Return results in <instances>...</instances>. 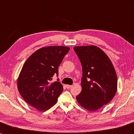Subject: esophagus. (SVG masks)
Listing matches in <instances>:
<instances>
[{
  "mask_svg": "<svg viewBox=\"0 0 134 134\" xmlns=\"http://www.w3.org/2000/svg\"><path fill=\"white\" fill-rule=\"evenodd\" d=\"M65 87H66L67 88H70L71 87H72V86L71 85H65Z\"/></svg>",
  "mask_w": 134,
  "mask_h": 134,
  "instance_id": "obj_1",
  "label": "esophagus"
}]
</instances>
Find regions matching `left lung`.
<instances>
[{"instance_id": "8db88e82", "label": "left lung", "mask_w": 134, "mask_h": 134, "mask_svg": "<svg viewBox=\"0 0 134 134\" xmlns=\"http://www.w3.org/2000/svg\"><path fill=\"white\" fill-rule=\"evenodd\" d=\"M82 64V91L76 97L78 103L95 111L109 103L117 90V78L110 59L95 46L74 47Z\"/></svg>"}]
</instances>
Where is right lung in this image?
<instances>
[{"label": "right lung", "instance_id": "add662e5", "mask_svg": "<svg viewBox=\"0 0 134 134\" xmlns=\"http://www.w3.org/2000/svg\"><path fill=\"white\" fill-rule=\"evenodd\" d=\"M70 48L48 46L36 51L25 61L17 79L23 98L32 107L44 111L55 105L63 91L60 82L50 83Z\"/></svg>", "mask_w": 134, "mask_h": 134}]
</instances>
